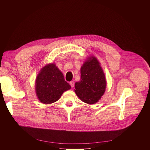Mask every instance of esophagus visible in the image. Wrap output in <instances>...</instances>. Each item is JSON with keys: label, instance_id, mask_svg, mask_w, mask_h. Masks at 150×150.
Returning <instances> with one entry per match:
<instances>
[{"label": "esophagus", "instance_id": "obj_1", "mask_svg": "<svg viewBox=\"0 0 150 150\" xmlns=\"http://www.w3.org/2000/svg\"><path fill=\"white\" fill-rule=\"evenodd\" d=\"M70 85L71 86V87H74V83L73 81H71L70 82Z\"/></svg>", "mask_w": 150, "mask_h": 150}]
</instances>
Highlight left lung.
Listing matches in <instances>:
<instances>
[{
	"instance_id": "8db88e82",
	"label": "left lung",
	"mask_w": 150,
	"mask_h": 150,
	"mask_svg": "<svg viewBox=\"0 0 150 150\" xmlns=\"http://www.w3.org/2000/svg\"><path fill=\"white\" fill-rule=\"evenodd\" d=\"M81 79L75 83L74 91L86 103H97L106 88L105 75L99 62L95 57L87 58L81 67Z\"/></svg>"
}]
</instances>
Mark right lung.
I'll return each instance as SVG.
<instances>
[{"mask_svg":"<svg viewBox=\"0 0 150 150\" xmlns=\"http://www.w3.org/2000/svg\"><path fill=\"white\" fill-rule=\"evenodd\" d=\"M71 88L55 64H49L40 70L35 83L38 99L44 104H51L59 99L62 93Z\"/></svg>","mask_w":150,"mask_h":150,"instance_id":"right-lung-1","label":"right lung"}]
</instances>
